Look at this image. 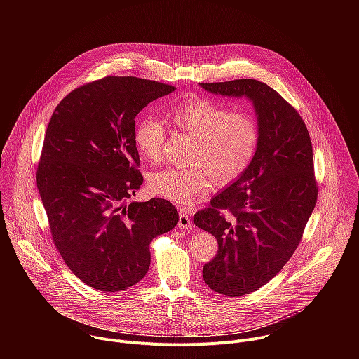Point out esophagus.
I'll return each instance as SVG.
<instances>
[{
  "instance_id": "34e87169",
  "label": "esophagus",
  "mask_w": 359,
  "mask_h": 359,
  "mask_svg": "<svg viewBox=\"0 0 359 359\" xmlns=\"http://www.w3.org/2000/svg\"><path fill=\"white\" fill-rule=\"evenodd\" d=\"M177 226H179V229H182V230H189V229H191V219H190V216L186 215V213H180Z\"/></svg>"
}]
</instances>
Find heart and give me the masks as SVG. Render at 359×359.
Masks as SVG:
<instances>
[{"label": "heart", "mask_w": 359, "mask_h": 359, "mask_svg": "<svg viewBox=\"0 0 359 359\" xmlns=\"http://www.w3.org/2000/svg\"><path fill=\"white\" fill-rule=\"evenodd\" d=\"M172 126L194 139L193 168H168L149 179L151 190L172 201L190 204L208 193L215 179L220 184L236 182L251 165L260 143L259 121L247 109H227L209 99H190L169 111ZM166 126L156 116L142 118L135 128V143L144 161L163 159Z\"/></svg>", "instance_id": "heart-1"}]
</instances>
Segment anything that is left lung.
Segmentation results:
<instances>
[{
	"label": "left lung",
	"mask_w": 359,
	"mask_h": 359,
	"mask_svg": "<svg viewBox=\"0 0 359 359\" xmlns=\"http://www.w3.org/2000/svg\"><path fill=\"white\" fill-rule=\"evenodd\" d=\"M200 86L248 97L260 126L248 169L193 217L219 244L216 257L203 267L204 283L223 295H245L276 277L301 241L318 196L313 144L295 108L264 82L234 79Z\"/></svg>",
	"instance_id": "8db88e82"
}]
</instances>
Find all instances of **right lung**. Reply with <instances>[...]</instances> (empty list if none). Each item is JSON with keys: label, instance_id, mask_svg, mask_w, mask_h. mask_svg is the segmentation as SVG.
Wrapping results in <instances>:
<instances>
[{"label": "right lung", "instance_id": "1", "mask_svg": "<svg viewBox=\"0 0 359 359\" xmlns=\"http://www.w3.org/2000/svg\"><path fill=\"white\" fill-rule=\"evenodd\" d=\"M175 86L105 76L68 93L46 128L36 186L50 236L71 271L99 291H122L150 266V241L179 213L165 198L125 201L139 190L135 118Z\"/></svg>", "mask_w": 359, "mask_h": 359}]
</instances>
